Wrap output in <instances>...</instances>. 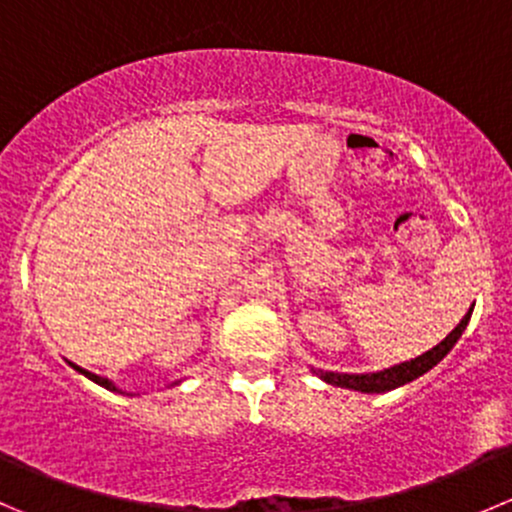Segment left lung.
Here are the masks:
<instances>
[{
	"label": "left lung",
	"instance_id": "8db88e82",
	"mask_svg": "<svg viewBox=\"0 0 512 512\" xmlns=\"http://www.w3.org/2000/svg\"><path fill=\"white\" fill-rule=\"evenodd\" d=\"M471 314L473 309H468L466 317L458 322V327L453 329L441 344H436V347L428 349V352H423L421 356H416V359L411 361H401V364L389 366V369L384 371H371V374H342V371H324V369H312V374H317L319 379L327 381V384L361 391V394H384V391L399 389V386L409 384V381H414L418 376L426 374V371H431L443 356L456 347V342L461 339V334L466 332L468 322H471Z\"/></svg>",
	"mask_w": 512,
	"mask_h": 512
}]
</instances>
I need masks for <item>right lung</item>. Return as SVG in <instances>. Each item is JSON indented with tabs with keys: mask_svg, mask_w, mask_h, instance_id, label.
Returning <instances> with one entry per match:
<instances>
[{
	"mask_svg": "<svg viewBox=\"0 0 512 512\" xmlns=\"http://www.w3.org/2000/svg\"><path fill=\"white\" fill-rule=\"evenodd\" d=\"M69 366H71V369H76V371H79V374H84L86 379H91V381H94V384L103 386V389H108V391H118V394H126V391H121V389H118V386L113 384L111 379H106V376H98V374H94V371H89V369H81V366H76L74 361H69ZM175 384H178V381H173V384H170V386H175Z\"/></svg>",
	"mask_w": 512,
	"mask_h": 512,
	"instance_id": "obj_1",
	"label": "right lung"
}]
</instances>
